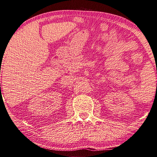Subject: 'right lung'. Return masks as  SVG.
I'll return each mask as SVG.
<instances>
[{"mask_svg":"<svg viewBox=\"0 0 157 157\" xmlns=\"http://www.w3.org/2000/svg\"><path fill=\"white\" fill-rule=\"evenodd\" d=\"M0 85H1V84H0ZM0 87H1V86H0Z\"/></svg>","mask_w":157,"mask_h":157,"instance_id":"add662e5","label":"right lung"}]
</instances>
